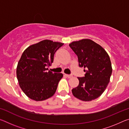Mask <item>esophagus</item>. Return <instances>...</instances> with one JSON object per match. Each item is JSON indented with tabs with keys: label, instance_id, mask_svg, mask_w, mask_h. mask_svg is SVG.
<instances>
[{
	"label": "esophagus",
	"instance_id": "1",
	"mask_svg": "<svg viewBox=\"0 0 129 129\" xmlns=\"http://www.w3.org/2000/svg\"><path fill=\"white\" fill-rule=\"evenodd\" d=\"M64 76H65L68 77V78H71V77H72V75H67V74H64Z\"/></svg>",
	"mask_w": 129,
	"mask_h": 129
}]
</instances>
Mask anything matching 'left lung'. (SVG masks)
Wrapping results in <instances>:
<instances>
[{
	"label": "left lung",
	"instance_id": "obj_1",
	"mask_svg": "<svg viewBox=\"0 0 129 129\" xmlns=\"http://www.w3.org/2000/svg\"><path fill=\"white\" fill-rule=\"evenodd\" d=\"M69 46L77 56L79 67L85 69V76L78 77L79 85L72 89L73 96L85 102L97 99L105 91L112 73L109 54L89 39L72 42Z\"/></svg>",
	"mask_w": 129,
	"mask_h": 129
}]
</instances>
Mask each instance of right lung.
Segmentation results:
<instances>
[{"mask_svg": "<svg viewBox=\"0 0 129 129\" xmlns=\"http://www.w3.org/2000/svg\"><path fill=\"white\" fill-rule=\"evenodd\" d=\"M64 44L43 40L26 49L17 68L19 86L26 95L36 101L52 97L56 92L62 73H53L47 67L53 62L55 52Z\"/></svg>", "mask_w": 129, "mask_h": 129, "instance_id": "add662e5", "label": "right lung"}]
</instances>
